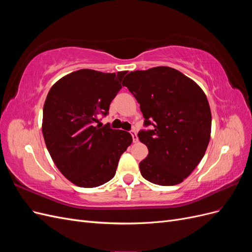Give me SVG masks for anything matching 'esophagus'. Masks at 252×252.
Instances as JSON below:
<instances>
[{
	"label": "esophagus",
	"mask_w": 252,
	"mask_h": 252,
	"mask_svg": "<svg viewBox=\"0 0 252 252\" xmlns=\"http://www.w3.org/2000/svg\"><path fill=\"white\" fill-rule=\"evenodd\" d=\"M130 133H131V136H132V140L133 142H138V135H136V132L135 130H130Z\"/></svg>",
	"instance_id": "obj_1"
}]
</instances>
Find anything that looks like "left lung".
<instances>
[{
  "label": "left lung",
  "instance_id": "obj_1",
  "mask_svg": "<svg viewBox=\"0 0 252 252\" xmlns=\"http://www.w3.org/2000/svg\"><path fill=\"white\" fill-rule=\"evenodd\" d=\"M123 86L140 104L147 127L138 133L148 148L140 163L142 177L162 186L180 184L201 162L210 140L211 111L204 91L166 66L129 72Z\"/></svg>",
  "mask_w": 252,
  "mask_h": 252
}]
</instances>
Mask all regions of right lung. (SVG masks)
I'll list each match as a JSON object with an SVG mask.
<instances>
[{"label": "right lung", "instance_id": "1", "mask_svg": "<svg viewBox=\"0 0 252 252\" xmlns=\"http://www.w3.org/2000/svg\"><path fill=\"white\" fill-rule=\"evenodd\" d=\"M125 74L81 69L49 90L43 108V136L52 161L74 185L93 188L110 181L132 142L127 131L95 125L98 114H108Z\"/></svg>", "mask_w": 252, "mask_h": 252}]
</instances>
